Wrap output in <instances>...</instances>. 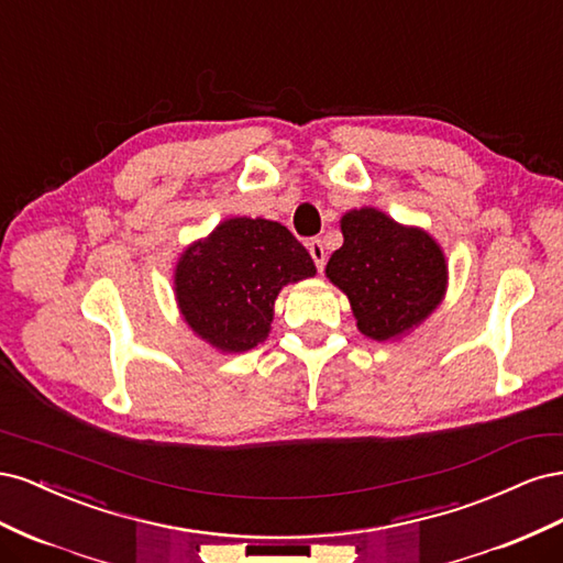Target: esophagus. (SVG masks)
<instances>
[{
    "label": "esophagus",
    "instance_id": "esophagus-1",
    "mask_svg": "<svg viewBox=\"0 0 563 563\" xmlns=\"http://www.w3.org/2000/svg\"><path fill=\"white\" fill-rule=\"evenodd\" d=\"M308 251H310V255H312V261H314V265H317V269L321 272L323 269V265H327V251H323V244H321V240H310L308 242Z\"/></svg>",
    "mask_w": 563,
    "mask_h": 563
}]
</instances>
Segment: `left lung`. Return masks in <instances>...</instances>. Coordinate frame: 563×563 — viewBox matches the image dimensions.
Here are the masks:
<instances>
[{"label": "left lung", "mask_w": 563, "mask_h": 563, "mask_svg": "<svg viewBox=\"0 0 563 563\" xmlns=\"http://www.w3.org/2000/svg\"><path fill=\"white\" fill-rule=\"evenodd\" d=\"M340 230L345 242L331 255L327 277L347 294L364 335H401L441 302L446 261L430 234L401 228L376 209L350 211Z\"/></svg>", "instance_id": "8db88e82"}]
</instances>
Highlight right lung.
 <instances>
[{
	"label": "right lung",
	"instance_id": "1",
	"mask_svg": "<svg viewBox=\"0 0 563 563\" xmlns=\"http://www.w3.org/2000/svg\"><path fill=\"white\" fill-rule=\"evenodd\" d=\"M310 253L284 225L230 218L183 253L176 296L185 321L223 352H246L267 338L282 286L314 275Z\"/></svg>",
	"mask_w": 563,
	"mask_h": 563
}]
</instances>
